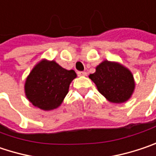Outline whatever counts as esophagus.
<instances>
[{"instance_id": "1", "label": "esophagus", "mask_w": 156, "mask_h": 156, "mask_svg": "<svg viewBox=\"0 0 156 156\" xmlns=\"http://www.w3.org/2000/svg\"><path fill=\"white\" fill-rule=\"evenodd\" d=\"M78 76H87V72L86 71H78Z\"/></svg>"}]
</instances>
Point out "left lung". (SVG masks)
I'll return each mask as SVG.
<instances>
[{
    "label": "left lung",
    "mask_w": 156,
    "mask_h": 156,
    "mask_svg": "<svg viewBox=\"0 0 156 156\" xmlns=\"http://www.w3.org/2000/svg\"><path fill=\"white\" fill-rule=\"evenodd\" d=\"M89 78L96 85L98 91L112 103L127 101L135 89L132 71L117 62H101Z\"/></svg>",
    "instance_id": "1"
}]
</instances>
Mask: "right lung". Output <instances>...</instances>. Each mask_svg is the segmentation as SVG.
Segmentation results:
<instances>
[{
  "instance_id": "add662e5",
  "label": "right lung",
  "mask_w": 156,
  "mask_h": 156,
  "mask_svg": "<svg viewBox=\"0 0 156 156\" xmlns=\"http://www.w3.org/2000/svg\"><path fill=\"white\" fill-rule=\"evenodd\" d=\"M77 78L73 69L62 68L55 61L41 60L31 70L24 83V94L32 105L49 111L59 107Z\"/></svg>"
}]
</instances>
